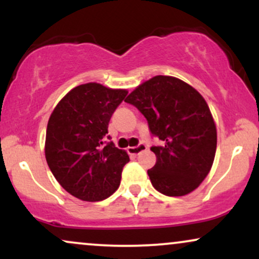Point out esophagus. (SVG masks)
<instances>
[{
    "label": "esophagus",
    "mask_w": 259,
    "mask_h": 259,
    "mask_svg": "<svg viewBox=\"0 0 259 259\" xmlns=\"http://www.w3.org/2000/svg\"><path fill=\"white\" fill-rule=\"evenodd\" d=\"M145 150H147V147L145 146L144 144H140L135 147H127V152H129V154H133V156H136V154L144 152Z\"/></svg>",
    "instance_id": "1"
}]
</instances>
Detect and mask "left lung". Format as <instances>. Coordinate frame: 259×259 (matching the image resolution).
<instances>
[{"label":"left lung","instance_id":"1","mask_svg":"<svg viewBox=\"0 0 259 259\" xmlns=\"http://www.w3.org/2000/svg\"><path fill=\"white\" fill-rule=\"evenodd\" d=\"M147 119L163 146H152L156 164L147 174L157 191L184 196L200 186L212 168L217 127L207 102L197 90L174 76L157 75L126 97Z\"/></svg>","mask_w":259,"mask_h":259}]
</instances>
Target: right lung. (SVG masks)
Returning a JSON list of instances; mask_svg holds the SVG:
<instances>
[{"instance_id":"obj_1","label":"right lung","mask_w":259,"mask_h":259,"mask_svg":"<svg viewBox=\"0 0 259 259\" xmlns=\"http://www.w3.org/2000/svg\"><path fill=\"white\" fill-rule=\"evenodd\" d=\"M126 95L123 89L88 82L68 92L50 117L47 164L61 186L79 200L102 201L120 185L129 156L105 140L111 139L109 120Z\"/></svg>"}]
</instances>
